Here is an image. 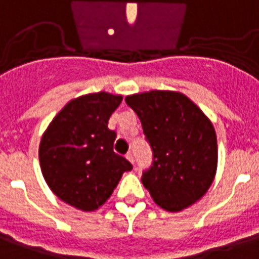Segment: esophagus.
I'll return each instance as SVG.
<instances>
[{
	"label": "esophagus",
	"instance_id": "obj_1",
	"mask_svg": "<svg viewBox=\"0 0 259 259\" xmlns=\"http://www.w3.org/2000/svg\"><path fill=\"white\" fill-rule=\"evenodd\" d=\"M125 157H127V160H128V161H130V163L134 164V156H132L131 152L127 153V154H125Z\"/></svg>",
	"mask_w": 259,
	"mask_h": 259
}]
</instances>
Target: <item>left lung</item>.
Listing matches in <instances>:
<instances>
[{
    "mask_svg": "<svg viewBox=\"0 0 259 259\" xmlns=\"http://www.w3.org/2000/svg\"><path fill=\"white\" fill-rule=\"evenodd\" d=\"M153 150V167L143 186L154 203L178 212L200 200L218 167L214 125L196 103L177 91L153 90L125 98Z\"/></svg>",
    "mask_w": 259,
    "mask_h": 259,
    "instance_id": "left-lung-1",
    "label": "left lung"
}]
</instances>
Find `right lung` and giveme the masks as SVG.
I'll return each mask as SVG.
<instances>
[{
	"label": "right lung",
	"mask_w": 259,
	"mask_h": 259,
	"mask_svg": "<svg viewBox=\"0 0 259 259\" xmlns=\"http://www.w3.org/2000/svg\"><path fill=\"white\" fill-rule=\"evenodd\" d=\"M122 95L105 91L74 98L54 117L41 138L39 165L56 197L81 211H95L131 171L113 152L116 132L107 128Z\"/></svg>",
	"instance_id": "obj_1"
}]
</instances>
